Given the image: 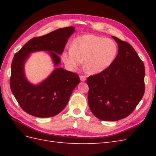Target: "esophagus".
<instances>
[{
    "label": "esophagus",
    "instance_id": "esophagus-1",
    "mask_svg": "<svg viewBox=\"0 0 156 156\" xmlns=\"http://www.w3.org/2000/svg\"><path fill=\"white\" fill-rule=\"evenodd\" d=\"M80 78L81 81H85L86 80H87V76H84V75H80Z\"/></svg>",
    "mask_w": 156,
    "mask_h": 156
}]
</instances>
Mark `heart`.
<instances>
[{
	"label": "heart",
	"mask_w": 156,
	"mask_h": 156,
	"mask_svg": "<svg viewBox=\"0 0 156 156\" xmlns=\"http://www.w3.org/2000/svg\"><path fill=\"white\" fill-rule=\"evenodd\" d=\"M118 51V45L112 39L87 34L76 37L70 48L62 52L61 58L69 70L77 69L84 59L85 69L91 74H97L105 70L113 63Z\"/></svg>",
	"instance_id": "b5f03b06"
}]
</instances>
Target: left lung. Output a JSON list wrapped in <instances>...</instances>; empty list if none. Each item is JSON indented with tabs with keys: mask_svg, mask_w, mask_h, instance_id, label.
I'll return each mask as SVG.
<instances>
[{
	"mask_svg": "<svg viewBox=\"0 0 156 156\" xmlns=\"http://www.w3.org/2000/svg\"><path fill=\"white\" fill-rule=\"evenodd\" d=\"M119 45L113 63L89 76L88 101L90 111L102 121H116L131 114L145 92L143 61L128 42L112 36Z\"/></svg>",
	"mask_w": 156,
	"mask_h": 156,
	"instance_id": "1",
	"label": "left lung"
}]
</instances>
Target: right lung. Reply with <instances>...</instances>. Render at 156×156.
Segmentation results:
<instances>
[{"label":"right lung","instance_id":"1","mask_svg":"<svg viewBox=\"0 0 156 156\" xmlns=\"http://www.w3.org/2000/svg\"><path fill=\"white\" fill-rule=\"evenodd\" d=\"M75 27H68L55 30L47 35L35 37L16 53L11 64L10 87L20 107L29 115L37 117H51L59 114L67 105L72 91L80 82L76 73L63 68L54 69L49 77L35 86L26 80L24 63L31 52L51 51L55 66L60 63L61 54L68 39Z\"/></svg>","mask_w":156,"mask_h":156}]
</instances>
